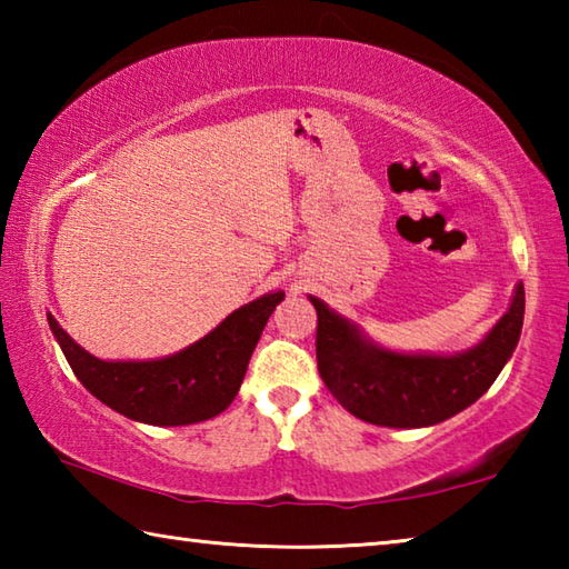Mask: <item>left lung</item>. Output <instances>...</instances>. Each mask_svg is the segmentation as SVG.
<instances>
[{"instance_id": "1", "label": "left lung", "mask_w": 569, "mask_h": 569, "mask_svg": "<svg viewBox=\"0 0 569 569\" xmlns=\"http://www.w3.org/2000/svg\"><path fill=\"white\" fill-rule=\"evenodd\" d=\"M319 313L316 361L343 409L393 429L431 427L455 417L492 387L522 333L525 286L487 339L457 356L393 353L366 341L353 323L311 296Z\"/></svg>"}]
</instances>
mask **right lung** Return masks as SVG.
I'll return each mask as SVG.
<instances>
[{
    "instance_id": "obj_1",
    "label": "right lung",
    "mask_w": 569,
    "mask_h": 569,
    "mask_svg": "<svg viewBox=\"0 0 569 569\" xmlns=\"http://www.w3.org/2000/svg\"><path fill=\"white\" fill-rule=\"evenodd\" d=\"M283 291L266 293L238 308L206 339L158 361H102L80 349L54 316H47L67 363L92 397L122 417L152 427H182L218 417L243 383L250 353L266 321L283 301Z\"/></svg>"
}]
</instances>
